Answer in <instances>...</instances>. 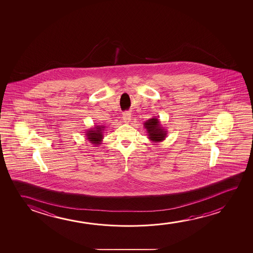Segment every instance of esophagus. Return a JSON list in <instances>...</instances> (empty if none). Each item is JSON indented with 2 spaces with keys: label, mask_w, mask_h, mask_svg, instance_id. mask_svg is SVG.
I'll list each match as a JSON object with an SVG mask.
<instances>
[{
  "label": "esophagus",
  "mask_w": 253,
  "mask_h": 253,
  "mask_svg": "<svg viewBox=\"0 0 253 253\" xmlns=\"http://www.w3.org/2000/svg\"><path fill=\"white\" fill-rule=\"evenodd\" d=\"M131 115L129 112H125L124 115H123V119H124V123L125 124H128V122L130 121V119H131V117H130Z\"/></svg>",
  "instance_id": "obj_1"
}]
</instances>
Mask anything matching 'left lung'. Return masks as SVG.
Returning <instances> with one entry per match:
<instances>
[{
	"instance_id": "1",
	"label": "left lung",
	"mask_w": 253,
	"mask_h": 253,
	"mask_svg": "<svg viewBox=\"0 0 253 253\" xmlns=\"http://www.w3.org/2000/svg\"><path fill=\"white\" fill-rule=\"evenodd\" d=\"M148 137L152 142H163L167 137V130L163 128L158 118L153 117L143 124Z\"/></svg>"
}]
</instances>
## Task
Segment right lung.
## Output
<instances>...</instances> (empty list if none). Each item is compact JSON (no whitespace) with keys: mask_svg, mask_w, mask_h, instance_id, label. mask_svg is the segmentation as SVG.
Wrapping results in <instances>:
<instances>
[{"mask_svg":"<svg viewBox=\"0 0 253 253\" xmlns=\"http://www.w3.org/2000/svg\"><path fill=\"white\" fill-rule=\"evenodd\" d=\"M105 126L104 125H94L92 128L86 129L85 137L87 140L94 145H100L104 139V130Z\"/></svg>","mask_w":253,"mask_h":253,"instance_id":"1","label":"right lung"}]
</instances>
